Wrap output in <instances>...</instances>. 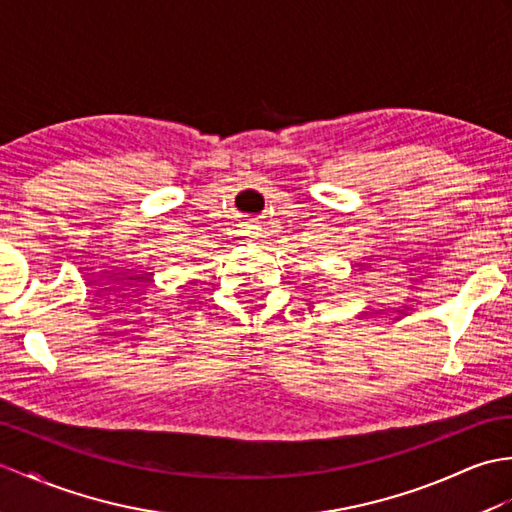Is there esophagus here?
Returning a JSON list of instances; mask_svg holds the SVG:
<instances>
[{
    "mask_svg": "<svg viewBox=\"0 0 512 512\" xmlns=\"http://www.w3.org/2000/svg\"><path fill=\"white\" fill-rule=\"evenodd\" d=\"M259 231H261V227L257 222H244V235L248 237V240H257L259 237Z\"/></svg>",
    "mask_w": 512,
    "mask_h": 512,
    "instance_id": "1",
    "label": "esophagus"
}]
</instances>
